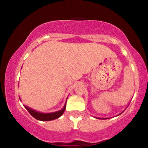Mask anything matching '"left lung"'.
I'll use <instances>...</instances> for the list:
<instances>
[{
	"label": "left lung",
	"instance_id": "left-lung-1",
	"mask_svg": "<svg viewBox=\"0 0 148 148\" xmlns=\"http://www.w3.org/2000/svg\"><path fill=\"white\" fill-rule=\"evenodd\" d=\"M119 115H120V114H119ZM98 118V119H106V118Z\"/></svg>",
	"mask_w": 148,
	"mask_h": 148
}]
</instances>
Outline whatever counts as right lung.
I'll return each instance as SVG.
<instances>
[{
  "mask_svg": "<svg viewBox=\"0 0 148 148\" xmlns=\"http://www.w3.org/2000/svg\"><path fill=\"white\" fill-rule=\"evenodd\" d=\"M20 99V97H19ZM66 102H67V100H66L65 103H64V107L60 111H58L56 112H53V113H41V112H39L35 111V110L32 109V108H29L28 106H24V107L26 108V110L30 113V114L35 118V119L38 120H41V121H49V120H53L57 119L63 114L64 112V110L66 108Z\"/></svg>",
  "mask_w": 148,
  "mask_h": 148,
  "instance_id": "obj_1",
  "label": "right lung"
}]
</instances>
